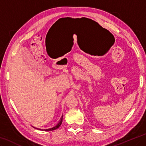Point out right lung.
<instances>
[{"label":"right lung","mask_w":146,"mask_h":146,"mask_svg":"<svg viewBox=\"0 0 146 146\" xmlns=\"http://www.w3.org/2000/svg\"><path fill=\"white\" fill-rule=\"evenodd\" d=\"M63 119V115H62V117H61V118H60V121H58V123L55 126H54V127H51V128H48V129H39V128H36V127H33L34 128H35V129H40V130H43V131H53V130H55V129H58V127L61 125V124H62V119Z\"/></svg>","instance_id":"right-lung-1"}]
</instances>
